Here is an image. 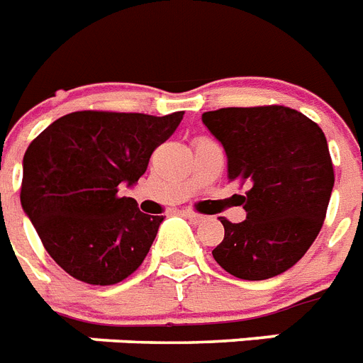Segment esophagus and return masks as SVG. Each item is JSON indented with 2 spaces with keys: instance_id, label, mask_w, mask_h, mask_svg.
Wrapping results in <instances>:
<instances>
[{
  "instance_id": "1",
  "label": "esophagus",
  "mask_w": 363,
  "mask_h": 363,
  "mask_svg": "<svg viewBox=\"0 0 363 363\" xmlns=\"http://www.w3.org/2000/svg\"><path fill=\"white\" fill-rule=\"evenodd\" d=\"M184 217L187 218V220H191L193 224H200L203 220V215H199V213H193V211H184Z\"/></svg>"
}]
</instances>
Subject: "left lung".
Segmentation results:
<instances>
[{"instance_id":"obj_1","label":"left lung","mask_w":363,"mask_h":363,"mask_svg":"<svg viewBox=\"0 0 363 363\" xmlns=\"http://www.w3.org/2000/svg\"><path fill=\"white\" fill-rule=\"evenodd\" d=\"M223 145L228 179L248 185L242 223L223 218L215 262L241 280L291 269L315 241L334 187L326 137L315 122L284 106L226 107L202 115Z\"/></svg>"}]
</instances>
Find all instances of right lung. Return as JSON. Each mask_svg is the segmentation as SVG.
Returning <instances> with one entry per match:
<instances>
[{"label":"right lung","instance_id":"add662e5","mask_svg":"<svg viewBox=\"0 0 363 363\" xmlns=\"http://www.w3.org/2000/svg\"><path fill=\"white\" fill-rule=\"evenodd\" d=\"M184 111L167 116L77 111L57 118L23 155L22 202L48 254L92 286L122 282L145 262L161 215L118 196L148 169Z\"/></svg>","mask_w":363,"mask_h":363}]
</instances>
